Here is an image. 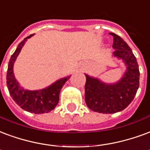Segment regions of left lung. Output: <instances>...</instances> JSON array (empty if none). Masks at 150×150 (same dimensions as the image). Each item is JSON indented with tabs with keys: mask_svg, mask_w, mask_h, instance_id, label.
Masks as SVG:
<instances>
[{
	"mask_svg": "<svg viewBox=\"0 0 150 150\" xmlns=\"http://www.w3.org/2000/svg\"><path fill=\"white\" fill-rule=\"evenodd\" d=\"M109 34L114 37V55L124 61L127 70L122 79L115 84H106L86 75V106L93 111L103 114H114L126 108L137 93L140 77L137 59L130 47L119 35Z\"/></svg>",
	"mask_w": 150,
	"mask_h": 150,
	"instance_id": "obj_1",
	"label": "left lung"
}]
</instances>
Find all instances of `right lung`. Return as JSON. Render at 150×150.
Instances as JSON below:
<instances>
[{"label":"right lung","instance_id":"right-lung-1","mask_svg":"<svg viewBox=\"0 0 150 150\" xmlns=\"http://www.w3.org/2000/svg\"><path fill=\"white\" fill-rule=\"evenodd\" d=\"M33 35H30L21 41L11 56L8 66L7 86L11 97L21 108L34 114H44L52 111L57 106L61 88L70 77L61 79L45 89L35 91L24 90L19 86L13 74V64L25 41Z\"/></svg>","mask_w":150,"mask_h":150}]
</instances>
